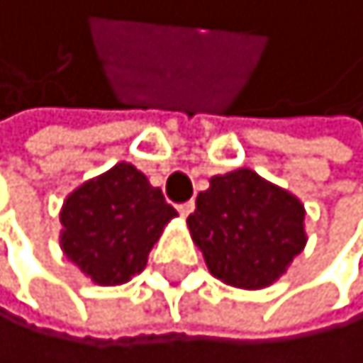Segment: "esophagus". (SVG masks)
<instances>
[{
  "label": "esophagus",
  "mask_w": 363,
  "mask_h": 363,
  "mask_svg": "<svg viewBox=\"0 0 363 363\" xmlns=\"http://www.w3.org/2000/svg\"><path fill=\"white\" fill-rule=\"evenodd\" d=\"M193 207H196V203H193V200H189V203L177 205V212H179L182 216H189V214L193 212Z\"/></svg>",
  "instance_id": "esophagus-1"
}]
</instances>
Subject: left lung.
I'll return each instance as SVG.
<instances>
[{"mask_svg":"<svg viewBox=\"0 0 363 363\" xmlns=\"http://www.w3.org/2000/svg\"><path fill=\"white\" fill-rule=\"evenodd\" d=\"M306 207L289 191L240 167L198 193L186 223L210 273L240 289L279 279L306 247Z\"/></svg>","mask_w":363,"mask_h":363,"instance_id":"1","label":"left lung"}]
</instances>
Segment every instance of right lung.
<instances>
[{
	"label": "right lung",
	"instance_id": "1",
	"mask_svg": "<svg viewBox=\"0 0 363 363\" xmlns=\"http://www.w3.org/2000/svg\"><path fill=\"white\" fill-rule=\"evenodd\" d=\"M177 210L135 165L118 163L67 196L60 212L65 256L95 284H123L142 273Z\"/></svg>",
	"mask_w": 363,
	"mask_h": 363
}]
</instances>
